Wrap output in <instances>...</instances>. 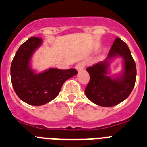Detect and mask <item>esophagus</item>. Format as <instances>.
Segmentation results:
<instances>
[{
  "instance_id": "obj_1",
  "label": "esophagus",
  "mask_w": 147,
  "mask_h": 147,
  "mask_svg": "<svg viewBox=\"0 0 147 147\" xmlns=\"http://www.w3.org/2000/svg\"><path fill=\"white\" fill-rule=\"evenodd\" d=\"M85 68V63L84 62H79L76 65V69L77 71H82Z\"/></svg>"
}]
</instances>
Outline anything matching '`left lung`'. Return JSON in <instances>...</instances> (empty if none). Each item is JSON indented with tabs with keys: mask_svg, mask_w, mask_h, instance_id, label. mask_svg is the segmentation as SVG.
Here are the masks:
<instances>
[{
	"mask_svg": "<svg viewBox=\"0 0 147 147\" xmlns=\"http://www.w3.org/2000/svg\"><path fill=\"white\" fill-rule=\"evenodd\" d=\"M123 59L122 71L111 76L109 65L114 59ZM90 82L85 90L92 102L102 107H112L122 102L130 95L134 87L137 69L130 49L125 42L117 37L107 58L87 68Z\"/></svg>",
	"mask_w": 147,
	"mask_h": 147,
	"instance_id": "8db88e82",
	"label": "left lung"
}]
</instances>
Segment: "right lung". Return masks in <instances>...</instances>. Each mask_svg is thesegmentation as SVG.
<instances>
[{
	"instance_id": "right-lung-1",
	"label": "right lung",
	"mask_w": 147,
	"mask_h": 147,
	"mask_svg": "<svg viewBox=\"0 0 147 147\" xmlns=\"http://www.w3.org/2000/svg\"><path fill=\"white\" fill-rule=\"evenodd\" d=\"M42 39L31 37L20 47L11 63V82L23 101L33 106L49 103L57 97L67 79L78 73L75 69L62 70L49 68L37 72L32 67L34 53L42 45Z\"/></svg>"
}]
</instances>
